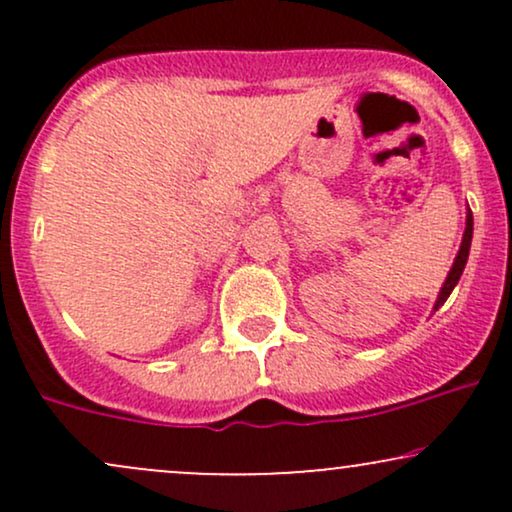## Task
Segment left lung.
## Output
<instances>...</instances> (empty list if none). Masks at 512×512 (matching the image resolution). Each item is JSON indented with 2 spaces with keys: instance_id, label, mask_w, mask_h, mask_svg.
I'll use <instances>...</instances> for the list:
<instances>
[{
  "instance_id": "obj_1",
  "label": "left lung",
  "mask_w": 512,
  "mask_h": 512,
  "mask_svg": "<svg viewBox=\"0 0 512 512\" xmlns=\"http://www.w3.org/2000/svg\"><path fill=\"white\" fill-rule=\"evenodd\" d=\"M472 231H474V219H472V211H467V228H464V236H462V245H460V252H457L455 257V264H452L448 279H445L443 289H440V296L436 301V308L438 310L440 305L448 301V296L452 293V289L457 286V281H460V276L464 272V264H467V257H469V245H472Z\"/></svg>"
}]
</instances>
